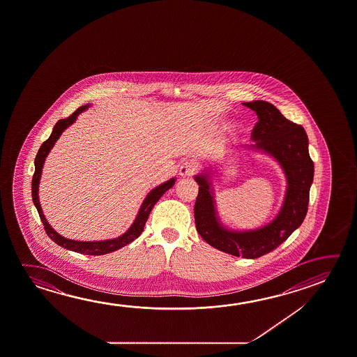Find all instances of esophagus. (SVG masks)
Segmentation results:
<instances>
[{
  "label": "esophagus",
  "instance_id": "34e87169",
  "mask_svg": "<svg viewBox=\"0 0 357 357\" xmlns=\"http://www.w3.org/2000/svg\"><path fill=\"white\" fill-rule=\"evenodd\" d=\"M195 172H197V167L192 162H185V163L181 164V168H179V174L181 176H192L195 174Z\"/></svg>",
  "mask_w": 357,
  "mask_h": 357
}]
</instances>
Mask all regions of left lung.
Returning <instances> with one entry per match:
<instances>
[{"mask_svg":"<svg viewBox=\"0 0 357 357\" xmlns=\"http://www.w3.org/2000/svg\"><path fill=\"white\" fill-rule=\"evenodd\" d=\"M255 112L250 149L265 152L278 160L287 181V194L273 222L255 230H229L216 214L209 174L195 176L199 193L194 205L195 227L200 236L220 252L234 257L257 259L273 252L304 222L309 205L310 187L314 181V162L310 158L309 139L305 129L292 123L265 100L243 103Z\"/></svg>","mask_w":357,"mask_h":357,"instance_id":"8db88e82","label":"left lung"}]
</instances>
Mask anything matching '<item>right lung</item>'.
Wrapping results in <instances>:
<instances>
[{
  "mask_svg": "<svg viewBox=\"0 0 357 357\" xmlns=\"http://www.w3.org/2000/svg\"><path fill=\"white\" fill-rule=\"evenodd\" d=\"M88 105H82L75 113H72L70 117L59 119V122L56 123V126L53 127L52 133L50 135V138L47 141L42 143L41 148H40V151L37 153L35 158V174L32 178V200H33L36 209L40 214L46 233L56 244H59V246L68 249V250H72V252H81V254H86V255H105V254L116 252L123 246L127 245L142 234L146 220H148V216L152 211L153 206L155 205L160 197L168 189L174 185L176 178H172L169 181L160 184L159 187L154 188L152 192L146 195L143 204H142L141 209L138 211V215L135 218L133 224L130 225V228L124 234L118 236L116 239L102 240V241H77V240L67 239V238H63L62 235H59L48 224L47 219L45 218L43 213H42L41 204H40V199H38V185H40V179H41L42 168H43V164H45L48 153L59 139V135H62V132L68 128L70 124L76 122L78 114L82 113L83 111H86Z\"/></svg>",
  "mask_w": 357,
  "mask_h": 357,
  "instance_id": "1",
  "label": "right lung"
}]
</instances>
